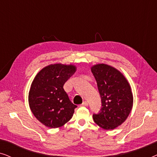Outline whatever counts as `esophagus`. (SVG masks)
I'll return each instance as SVG.
<instances>
[{
	"label": "esophagus",
	"mask_w": 157,
	"mask_h": 157,
	"mask_svg": "<svg viewBox=\"0 0 157 157\" xmlns=\"http://www.w3.org/2000/svg\"><path fill=\"white\" fill-rule=\"evenodd\" d=\"M88 105H89V104H88V102L86 101H83V104H81V106H87Z\"/></svg>",
	"instance_id": "obj_1"
}]
</instances>
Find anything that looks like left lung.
I'll return each mask as SVG.
<instances>
[{"mask_svg": "<svg viewBox=\"0 0 157 157\" xmlns=\"http://www.w3.org/2000/svg\"><path fill=\"white\" fill-rule=\"evenodd\" d=\"M95 78L102 108L94 114L95 123L105 130L114 129L127 119L133 107V94L129 83L122 73L105 63L91 68Z\"/></svg>", "mask_w": 157, "mask_h": 157, "instance_id": "left-lung-1", "label": "left lung"}]
</instances>
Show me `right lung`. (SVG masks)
Returning <instances> with one entry per match:
<instances>
[{"label":"right lung","instance_id":"add662e5","mask_svg":"<svg viewBox=\"0 0 157 157\" xmlns=\"http://www.w3.org/2000/svg\"><path fill=\"white\" fill-rule=\"evenodd\" d=\"M76 66L51 64L34 78L29 94L30 109L36 119L47 127H61L73 117L76 108L63 89L76 72Z\"/></svg>","mask_w":157,"mask_h":157}]
</instances>
